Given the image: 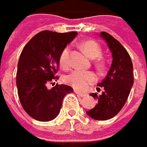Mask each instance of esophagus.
Listing matches in <instances>:
<instances>
[{"instance_id": "esophagus-1", "label": "esophagus", "mask_w": 147, "mask_h": 147, "mask_svg": "<svg viewBox=\"0 0 147 147\" xmlns=\"http://www.w3.org/2000/svg\"><path fill=\"white\" fill-rule=\"evenodd\" d=\"M75 93L78 95V96H80V97H85L86 95V94L85 93H82V92H80V91H78V90H75Z\"/></svg>"}]
</instances>
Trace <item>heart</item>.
Returning <instances> with one entry per match:
<instances>
[{"mask_svg":"<svg viewBox=\"0 0 147 147\" xmlns=\"http://www.w3.org/2000/svg\"><path fill=\"white\" fill-rule=\"evenodd\" d=\"M80 47L85 51L86 54L91 58L99 57L102 54L101 47L97 42L94 40H86L80 43ZM71 53V48L67 46L61 50L59 55V65L66 70L69 67V55ZM96 65L99 68H103L105 66L104 61L99 60L96 61ZM65 82L67 85L72 86L77 90H85L90 85L94 83L97 80V76L92 71H80L75 70L68 74L65 77Z\"/></svg>","mask_w":147,"mask_h":147,"instance_id":"obj_1","label":"heart"}]
</instances>
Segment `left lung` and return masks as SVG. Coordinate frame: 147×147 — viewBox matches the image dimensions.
Segmentation results:
<instances>
[{"label":"left lung","instance_id":"8db88e82","mask_svg":"<svg viewBox=\"0 0 147 147\" xmlns=\"http://www.w3.org/2000/svg\"><path fill=\"white\" fill-rule=\"evenodd\" d=\"M100 35L111 50L113 61L107 76L98 84L97 90L103 88L104 92L100 95L97 93L90 94L98 99V104L86 113L96 120H107L117 115L123 109L134 81L132 62L127 51L109 34L102 32Z\"/></svg>","mask_w":147,"mask_h":147}]
</instances>
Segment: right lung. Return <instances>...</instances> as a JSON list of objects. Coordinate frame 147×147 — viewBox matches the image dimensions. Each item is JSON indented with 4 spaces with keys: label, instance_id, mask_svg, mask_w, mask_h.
I'll use <instances>...</instances> for the list:
<instances>
[{
    "label": "right lung",
    "instance_id": "1",
    "mask_svg": "<svg viewBox=\"0 0 147 147\" xmlns=\"http://www.w3.org/2000/svg\"><path fill=\"white\" fill-rule=\"evenodd\" d=\"M77 35L76 32L41 31L23 48L18 61L16 86L24 111L38 121L48 122L59 113L65 95L73 91L71 86L48 83L58 80L59 55Z\"/></svg>",
    "mask_w": 147,
    "mask_h": 147
}]
</instances>
